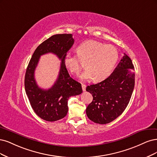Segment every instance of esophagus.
<instances>
[{
  "label": "esophagus",
  "instance_id": "esophagus-1",
  "mask_svg": "<svg viewBox=\"0 0 157 157\" xmlns=\"http://www.w3.org/2000/svg\"><path fill=\"white\" fill-rule=\"evenodd\" d=\"M82 87L83 91H85V89H86V85H85V84H82Z\"/></svg>",
  "mask_w": 157,
  "mask_h": 157
}]
</instances>
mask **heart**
<instances>
[{
    "label": "heart",
    "instance_id": "1",
    "mask_svg": "<svg viewBox=\"0 0 157 157\" xmlns=\"http://www.w3.org/2000/svg\"><path fill=\"white\" fill-rule=\"evenodd\" d=\"M78 55L67 53L64 64L72 74L78 75L85 63L86 68L80 75L82 80L93 79L100 82L108 78L119 59L117 49L112 45H105L94 40H89L78 47Z\"/></svg>",
    "mask_w": 157,
    "mask_h": 157
}]
</instances>
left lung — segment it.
<instances>
[{
  "label": "left lung",
  "instance_id": "1",
  "mask_svg": "<svg viewBox=\"0 0 157 157\" xmlns=\"http://www.w3.org/2000/svg\"><path fill=\"white\" fill-rule=\"evenodd\" d=\"M135 83L134 67L132 60L124 53L108 78L86 90L93 100L86 109L88 118L98 124L112 122L122 114L129 103Z\"/></svg>",
  "mask_w": 157,
  "mask_h": 157
}]
</instances>
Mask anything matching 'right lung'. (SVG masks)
<instances>
[{
	"mask_svg": "<svg viewBox=\"0 0 157 157\" xmlns=\"http://www.w3.org/2000/svg\"><path fill=\"white\" fill-rule=\"evenodd\" d=\"M74 43L72 34H55L45 40L35 50L27 67L25 76V92L32 108L41 119L56 121L68 113V100L83 92L82 85L73 79L64 64V58ZM52 52L62 60L58 78L49 90L40 88L34 78V71L39 57Z\"/></svg>",
	"mask_w": 157,
	"mask_h": 157,
	"instance_id": "1",
	"label": "right lung"
}]
</instances>
